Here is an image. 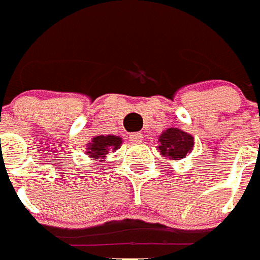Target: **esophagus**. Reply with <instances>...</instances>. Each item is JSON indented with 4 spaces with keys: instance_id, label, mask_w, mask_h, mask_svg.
Listing matches in <instances>:
<instances>
[{
    "instance_id": "34e87169",
    "label": "esophagus",
    "mask_w": 260,
    "mask_h": 260,
    "mask_svg": "<svg viewBox=\"0 0 260 260\" xmlns=\"http://www.w3.org/2000/svg\"><path fill=\"white\" fill-rule=\"evenodd\" d=\"M142 138L143 136L141 133H133V134H130V137H128V140H130L132 143H141L142 142Z\"/></svg>"
}]
</instances>
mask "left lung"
I'll list each match as a JSON object with an SVG mask.
<instances>
[{
	"instance_id": "1",
	"label": "left lung",
	"mask_w": 260,
	"mask_h": 260,
	"mask_svg": "<svg viewBox=\"0 0 260 260\" xmlns=\"http://www.w3.org/2000/svg\"><path fill=\"white\" fill-rule=\"evenodd\" d=\"M193 146H194L193 136L181 128L169 127L158 137L157 150H159V154L166 158L178 161L185 158L186 154L193 150Z\"/></svg>"
}]
</instances>
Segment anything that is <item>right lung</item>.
<instances>
[{
    "instance_id": "obj_1",
    "label": "right lung",
    "mask_w": 260,
    "mask_h": 260,
    "mask_svg": "<svg viewBox=\"0 0 260 260\" xmlns=\"http://www.w3.org/2000/svg\"><path fill=\"white\" fill-rule=\"evenodd\" d=\"M122 145V138L118 136H96L87 143L86 154L92 159L105 161L110 151H115Z\"/></svg>"
}]
</instances>
